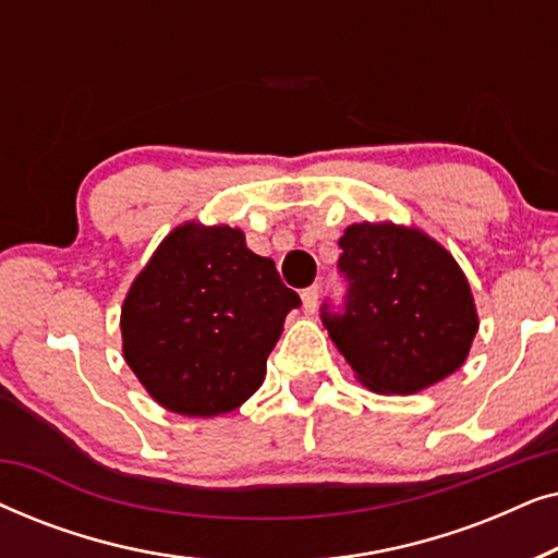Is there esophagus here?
I'll list each match as a JSON object with an SVG mask.
<instances>
[{"mask_svg": "<svg viewBox=\"0 0 558 558\" xmlns=\"http://www.w3.org/2000/svg\"><path fill=\"white\" fill-rule=\"evenodd\" d=\"M317 296H319V287L317 284L302 289V310L307 312V315H312V312H315Z\"/></svg>", "mask_w": 558, "mask_h": 558, "instance_id": "esophagus-1", "label": "esophagus"}]
</instances>
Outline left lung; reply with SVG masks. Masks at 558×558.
I'll return each mask as SVG.
<instances>
[{
    "label": "left lung",
    "mask_w": 558,
    "mask_h": 558,
    "mask_svg": "<svg viewBox=\"0 0 558 558\" xmlns=\"http://www.w3.org/2000/svg\"><path fill=\"white\" fill-rule=\"evenodd\" d=\"M340 248L345 307L323 304V323L355 378L376 393L409 396L452 376L480 327L452 254L396 223L348 226Z\"/></svg>",
    "instance_id": "8db88e82"
}]
</instances>
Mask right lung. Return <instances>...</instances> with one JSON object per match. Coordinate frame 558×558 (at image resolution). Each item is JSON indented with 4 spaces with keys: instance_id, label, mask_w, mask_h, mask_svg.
Returning <instances> with one entry per match:
<instances>
[{
    "instance_id": "right-lung-1",
    "label": "right lung",
    "mask_w": 558,
    "mask_h": 558,
    "mask_svg": "<svg viewBox=\"0 0 558 558\" xmlns=\"http://www.w3.org/2000/svg\"><path fill=\"white\" fill-rule=\"evenodd\" d=\"M300 304L239 228L178 226L121 307L124 361L174 414H228L264 384L266 357Z\"/></svg>"
}]
</instances>
